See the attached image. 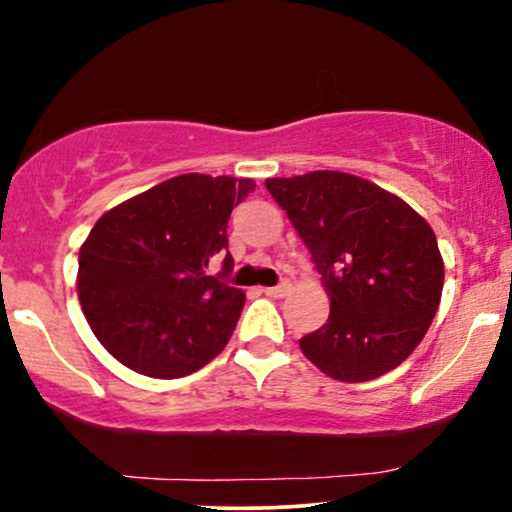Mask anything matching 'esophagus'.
<instances>
[{
	"instance_id": "obj_1",
	"label": "esophagus",
	"mask_w": 512,
	"mask_h": 512,
	"mask_svg": "<svg viewBox=\"0 0 512 512\" xmlns=\"http://www.w3.org/2000/svg\"><path fill=\"white\" fill-rule=\"evenodd\" d=\"M288 290H290V283L288 281H281V283H278V286L264 288L262 293L269 295V297H283V295H288Z\"/></svg>"
}]
</instances>
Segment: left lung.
I'll return each mask as SVG.
<instances>
[{"label":"left lung","mask_w":512,"mask_h":512,"mask_svg":"<svg viewBox=\"0 0 512 512\" xmlns=\"http://www.w3.org/2000/svg\"><path fill=\"white\" fill-rule=\"evenodd\" d=\"M312 252L331 314L300 349L342 383H364L397 368L435 319L444 262L435 231L371 181L345 172L267 179Z\"/></svg>","instance_id":"1"}]
</instances>
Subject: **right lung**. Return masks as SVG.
Segmentation results:
<instances>
[{
    "label": "right lung",
    "mask_w": 512,
    "mask_h": 512,
    "mask_svg": "<svg viewBox=\"0 0 512 512\" xmlns=\"http://www.w3.org/2000/svg\"><path fill=\"white\" fill-rule=\"evenodd\" d=\"M255 181L181 174L106 212L80 248L82 312L120 364L181 378L217 357L245 293L226 278L231 210ZM219 261L223 269L211 274Z\"/></svg>",
    "instance_id": "add662e5"
}]
</instances>
